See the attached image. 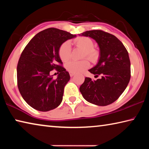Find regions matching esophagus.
Here are the masks:
<instances>
[{
  "label": "esophagus",
  "instance_id": "34e87169",
  "mask_svg": "<svg viewBox=\"0 0 149 149\" xmlns=\"http://www.w3.org/2000/svg\"><path fill=\"white\" fill-rule=\"evenodd\" d=\"M70 77H73V76H74V75H75V74H73V73H70Z\"/></svg>",
  "mask_w": 149,
  "mask_h": 149
}]
</instances>
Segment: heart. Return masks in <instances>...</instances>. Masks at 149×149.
<instances>
[{
	"label": "heart",
	"instance_id": "1",
	"mask_svg": "<svg viewBox=\"0 0 149 149\" xmlns=\"http://www.w3.org/2000/svg\"><path fill=\"white\" fill-rule=\"evenodd\" d=\"M74 43L77 47L82 48L85 50L84 57H87L91 61L95 62L99 57V52L96 49H93L94 42L91 39L87 37H79L74 39ZM59 56L63 62H66L71 56V47L69 42H64L62 43L58 50ZM90 64L88 60L85 59L80 61L72 60L66 63L65 68L70 73L77 74L87 70L89 67Z\"/></svg>",
	"mask_w": 149,
	"mask_h": 149
}]
</instances>
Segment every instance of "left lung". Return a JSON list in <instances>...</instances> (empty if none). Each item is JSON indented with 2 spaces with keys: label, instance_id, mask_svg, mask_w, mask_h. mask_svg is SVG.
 Segmentation results:
<instances>
[{
  "label": "left lung",
  "instance_id": "1",
  "mask_svg": "<svg viewBox=\"0 0 149 149\" xmlns=\"http://www.w3.org/2000/svg\"><path fill=\"white\" fill-rule=\"evenodd\" d=\"M81 36L95 39L100 48L97 64L89 70L100 79L85 77L79 91L87 101L107 106L116 101L127 87L131 77V64L127 49L116 37L102 30L82 33Z\"/></svg>",
  "mask_w": 149,
  "mask_h": 149
}]
</instances>
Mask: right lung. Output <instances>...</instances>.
Returning a JSON list of instances; mask_svg holds the SVG:
<instances>
[{
	"label": "right lung",
	"instance_id": "add662e5",
	"mask_svg": "<svg viewBox=\"0 0 149 149\" xmlns=\"http://www.w3.org/2000/svg\"><path fill=\"white\" fill-rule=\"evenodd\" d=\"M76 37L56 28H48L33 37L25 47L17 65L19 91L25 101L42 112L54 109L60 104L65 85L70 76L58 54L63 42ZM59 73L56 80L49 72Z\"/></svg>",
	"mask_w": 149,
	"mask_h": 149
}]
</instances>
